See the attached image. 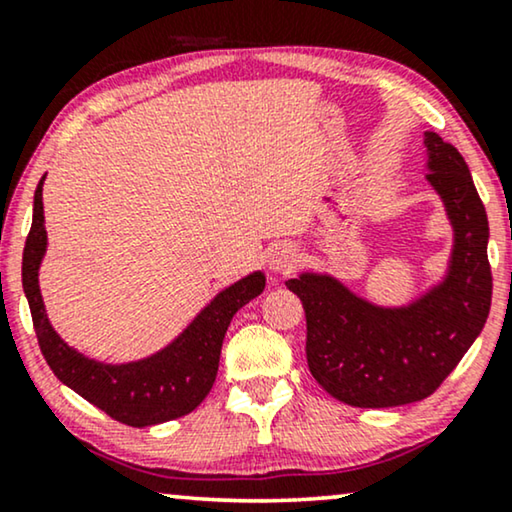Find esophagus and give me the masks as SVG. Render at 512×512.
<instances>
[{
    "label": "esophagus",
    "mask_w": 512,
    "mask_h": 512,
    "mask_svg": "<svg viewBox=\"0 0 512 512\" xmlns=\"http://www.w3.org/2000/svg\"><path fill=\"white\" fill-rule=\"evenodd\" d=\"M298 249L293 244H277L275 249H270L268 256V268L272 275H286L298 265Z\"/></svg>",
    "instance_id": "esophagus-1"
}]
</instances>
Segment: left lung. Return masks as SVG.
Listing matches in <instances>:
<instances>
[{"label": "left lung", "instance_id": "8db88e82", "mask_svg": "<svg viewBox=\"0 0 512 512\" xmlns=\"http://www.w3.org/2000/svg\"><path fill=\"white\" fill-rule=\"evenodd\" d=\"M424 170L452 228L436 282L398 305L375 303L328 270H303L286 282L305 310L312 377L354 408L431 396L478 338L492 305L489 223L466 160L436 132H424Z\"/></svg>", "mask_w": 512, "mask_h": 512}]
</instances>
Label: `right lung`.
I'll use <instances>...</instances> for the list:
<instances>
[{"mask_svg": "<svg viewBox=\"0 0 512 512\" xmlns=\"http://www.w3.org/2000/svg\"><path fill=\"white\" fill-rule=\"evenodd\" d=\"M44 181L46 174L34 191L32 228L23 251V291L46 363L62 384L121 424L144 429L188 415L212 389L223 338L235 312L263 293V270L223 286L181 333L153 354L123 363L93 359L60 338L39 289V268L48 247Z\"/></svg>", "mask_w": 512, "mask_h": 512, "instance_id": "right-lung-1", "label": "right lung"}]
</instances>
